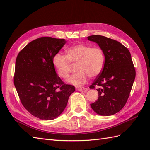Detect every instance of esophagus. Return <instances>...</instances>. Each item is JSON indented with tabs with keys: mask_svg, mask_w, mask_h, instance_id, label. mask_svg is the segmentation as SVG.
Wrapping results in <instances>:
<instances>
[{
	"mask_svg": "<svg viewBox=\"0 0 150 150\" xmlns=\"http://www.w3.org/2000/svg\"><path fill=\"white\" fill-rule=\"evenodd\" d=\"M77 90L86 92V91H88V89H87V88H84V87H81V88H77Z\"/></svg>",
	"mask_w": 150,
	"mask_h": 150,
	"instance_id": "34e87169",
	"label": "esophagus"
}]
</instances>
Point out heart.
Here are the masks:
<instances>
[{
    "label": "heart",
    "mask_w": 150,
    "mask_h": 150,
    "mask_svg": "<svg viewBox=\"0 0 150 150\" xmlns=\"http://www.w3.org/2000/svg\"><path fill=\"white\" fill-rule=\"evenodd\" d=\"M52 62L57 74L61 78L68 77L71 70V63H78L77 72L68 81L76 86L84 84L90 77H96L103 71L105 64L103 50L89 44H77L67 50V55L57 53Z\"/></svg>",
    "instance_id": "heart-1"
}]
</instances>
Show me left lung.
<instances>
[{
  "label": "left lung",
  "instance_id": "1",
  "mask_svg": "<svg viewBox=\"0 0 150 150\" xmlns=\"http://www.w3.org/2000/svg\"><path fill=\"white\" fill-rule=\"evenodd\" d=\"M89 40L98 44L105 55L103 71L95 79L90 88H97L98 98L91 107L100 115L110 116L119 112L125 106L135 78V69L128 49L118 41L93 35Z\"/></svg>",
  "mask_w": 150,
  "mask_h": 150
}]
</instances>
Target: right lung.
<instances>
[{"label": "right lung", "mask_w": 150, "mask_h": 150, "mask_svg": "<svg viewBox=\"0 0 150 150\" xmlns=\"http://www.w3.org/2000/svg\"><path fill=\"white\" fill-rule=\"evenodd\" d=\"M64 39L42 37L28 43L16 59L14 84L22 104L32 115L52 120L62 113L75 87L55 71L52 59L66 44Z\"/></svg>", "instance_id": "obj_1"}]
</instances>
